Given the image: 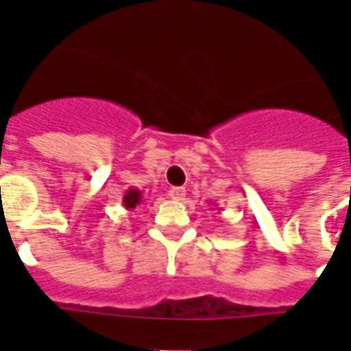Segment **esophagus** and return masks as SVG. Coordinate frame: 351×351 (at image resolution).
<instances>
[{
	"instance_id": "esophagus-1",
	"label": "esophagus",
	"mask_w": 351,
	"mask_h": 351,
	"mask_svg": "<svg viewBox=\"0 0 351 351\" xmlns=\"http://www.w3.org/2000/svg\"><path fill=\"white\" fill-rule=\"evenodd\" d=\"M169 198L176 199V202H182V199L185 198V189H184V187H171Z\"/></svg>"
}]
</instances>
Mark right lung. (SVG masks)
I'll use <instances>...</instances> for the list:
<instances>
[{
  "label": "right lung",
  "instance_id": "add662e5",
  "mask_svg": "<svg viewBox=\"0 0 351 351\" xmlns=\"http://www.w3.org/2000/svg\"><path fill=\"white\" fill-rule=\"evenodd\" d=\"M141 202H143V191L134 189V187H130V189L125 193V196H123V205H125L128 210H134Z\"/></svg>",
  "mask_w": 351,
  "mask_h": 351
}]
</instances>
